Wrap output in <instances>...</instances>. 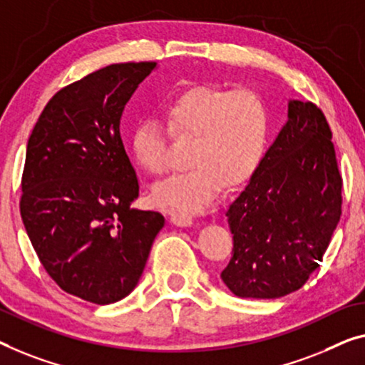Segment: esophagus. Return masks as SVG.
<instances>
[{
	"instance_id": "obj_1",
	"label": "esophagus",
	"mask_w": 365,
	"mask_h": 365,
	"mask_svg": "<svg viewBox=\"0 0 365 365\" xmlns=\"http://www.w3.org/2000/svg\"><path fill=\"white\" fill-rule=\"evenodd\" d=\"M168 215H170V221L175 226L187 227L193 225V217L188 213H183V211H168Z\"/></svg>"
}]
</instances>
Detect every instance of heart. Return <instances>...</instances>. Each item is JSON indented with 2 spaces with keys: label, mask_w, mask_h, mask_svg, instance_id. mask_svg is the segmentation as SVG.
Wrapping results in <instances>:
<instances>
[{
  "label": "heart",
  "mask_w": 365,
  "mask_h": 365,
  "mask_svg": "<svg viewBox=\"0 0 365 365\" xmlns=\"http://www.w3.org/2000/svg\"><path fill=\"white\" fill-rule=\"evenodd\" d=\"M167 126L178 138H193L188 170L154 188V201L182 211L208 210L227 187H239L262 164L270 139V110L257 91L200 85L182 91L165 106ZM130 148L150 175L167 170V129L155 118L135 126Z\"/></svg>",
  "instance_id": "heart-1"
}]
</instances>
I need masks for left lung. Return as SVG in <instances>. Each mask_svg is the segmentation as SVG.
<instances>
[{
    "mask_svg": "<svg viewBox=\"0 0 365 365\" xmlns=\"http://www.w3.org/2000/svg\"><path fill=\"white\" fill-rule=\"evenodd\" d=\"M333 134L312 101L288 103V121L226 211L235 241L221 272L241 298H280L319 267L341 217Z\"/></svg>",
    "mask_w": 365,
    "mask_h": 365,
    "instance_id": "1",
    "label": "left lung"
}]
</instances>
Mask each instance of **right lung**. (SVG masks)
Wrapping results in <instances>:
<instances>
[{"label": "right lung", "mask_w": 365, "mask_h": 365, "mask_svg": "<svg viewBox=\"0 0 365 365\" xmlns=\"http://www.w3.org/2000/svg\"><path fill=\"white\" fill-rule=\"evenodd\" d=\"M155 62L113 63L51 98L27 140L21 217L51 279L96 304L134 290L152 242L157 211L130 208L139 197L119 123Z\"/></svg>", "instance_id": "1"}]
</instances>
